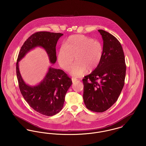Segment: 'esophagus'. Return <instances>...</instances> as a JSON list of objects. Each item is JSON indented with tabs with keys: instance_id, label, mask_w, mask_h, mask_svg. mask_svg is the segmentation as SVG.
Instances as JSON below:
<instances>
[{
	"instance_id": "esophagus-1",
	"label": "esophagus",
	"mask_w": 146,
	"mask_h": 146,
	"mask_svg": "<svg viewBox=\"0 0 146 146\" xmlns=\"http://www.w3.org/2000/svg\"><path fill=\"white\" fill-rule=\"evenodd\" d=\"M72 80L73 83H75L77 81L78 79L77 78H72Z\"/></svg>"
}]
</instances>
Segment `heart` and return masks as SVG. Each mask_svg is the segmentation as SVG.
<instances>
[{"label":"heart","mask_w":146,"mask_h":146,"mask_svg":"<svg viewBox=\"0 0 146 146\" xmlns=\"http://www.w3.org/2000/svg\"><path fill=\"white\" fill-rule=\"evenodd\" d=\"M102 43L83 35L69 37L58 52V62L61 68L68 70L75 57L76 62L69 69V73L79 77L86 70L92 71L98 67L103 56Z\"/></svg>","instance_id":"obj_1"}]
</instances>
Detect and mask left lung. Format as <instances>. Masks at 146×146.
Returning a JSON list of instances; mask_svg holds the SVG:
<instances>
[{
	"instance_id": "8db88e82",
	"label": "left lung",
	"mask_w": 146,
	"mask_h": 146,
	"mask_svg": "<svg viewBox=\"0 0 146 146\" xmlns=\"http://www.w3.org/2000/svg\"><path fill=\"white\" fill-rule=\"evenodd\" d=\"M98 31L103 40L102 60L83 79V100L87 109L97 112L109 109L117 101L125 83L126 64L120 42L103 30Z\"/></svg>"
}]
</instances>
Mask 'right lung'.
I'll list each match as a JSON object with an SVG mask.
<instances>
[{
  "mask_svg": "<svg viewBox=\"0 0 146 146\" xmlns=\"http://www.w3.org/2000/svg\"><path fill=\"white\" fill-rule=\"evenodd\" d=\"M63 34L46 31L35 33L22 46L17 62V75L19 89L24 99L36 111L51 116L62 109L65 96L72 85V80L61 69L50 67L42 80L34 86L27 84L21 76L19 62L26 54L37 47L46 52L51 64L57 60L56 46Z\"/></svg>",
  "mask_w": 146,
  "mask_h": 146,
  "instance_id": "add662e5",
  "label": "right lung"
}]
</instances>
